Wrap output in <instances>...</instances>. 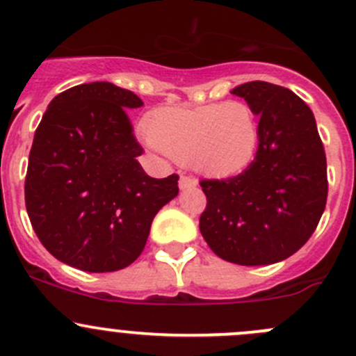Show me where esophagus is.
I'll list each match as a JSON object with an SVG mask.
<instances>
[{
	"mask_svg": "<svg viewBox=\"0 0 356 356\" xmlns=\"http://www.w3.org/2000/svg\"><path fill=\"white\" fill-rule=\"evenodd\" d=\"M198 186V181H196L195 177H191V175H181V179H179V188L184 191V189H191V188H196Z\"/></svg>",
	"mask_w": 356,
	"mask_h": 356,
	"instance_id": "esophagus-1",
	"label": "esophagus"
}]
</instances>
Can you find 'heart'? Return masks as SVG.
Instances as JSON below:
<instances>
[{"instance_id":"b5f03b06","label":"heart","mask_w":356,"mask_h":356,"mask_svg":"<svg viewBox=\"0 0 356 356\" xmlns=\"http://www.w3.org/2000/svg\"><path fill=\"white\" fill-rule=\"evenodd\" d=\"M153 146L210 177L241 174L254 160L260 124L245 102L161 106L146 120Z\"/></svg>"}]
</instances>
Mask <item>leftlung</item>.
<instances>
[{
  "mask_svg": "<svg viewBox=\"0 0 356 356\" xmlns=\"http://www.w3.org/2000/svg\"><path fill=\"white\" fill-rule=\"evenodd\" d=\"M260 117L254 160L229 179H203L204 241L222 260L270 265L310 239L327 201V161L307 103L264 81L232 89Z\"/></svg>",
  "mask_w": 356,
  "mask_h": 356,
  "instance_id": "8db88e82",
  "label": "left lung"
}]
</instances>
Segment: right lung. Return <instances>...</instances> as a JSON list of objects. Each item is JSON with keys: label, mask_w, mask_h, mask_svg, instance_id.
<instances>
[{"label": "right lung", "mask_w": 356, "mask_h": 356, "mask_svg": "<svg viewBox=\"0 0 356 356\" xmlns=\"http://www.w3.org/2000/svg\"><path fill=\"white\" fill-rule=\"evenodd\" d=\"M143 102L111 82L74 86L49 103L25 175V208L39 241L86 272H115L145 250L149 227L179 193V175L153 179L138 156L127 108Z\"/></svg>", "instance_id": "1"}]
</instances>
